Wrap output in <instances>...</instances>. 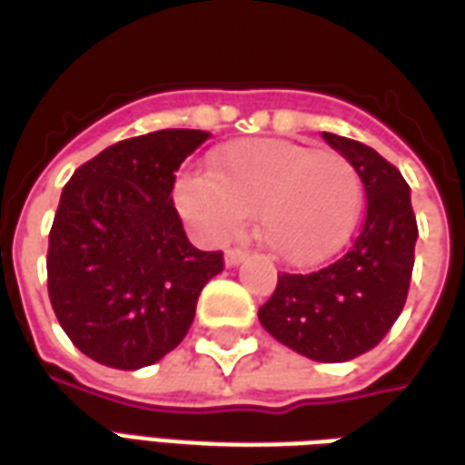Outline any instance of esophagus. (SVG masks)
Segmentation results:
<instances>
[{
	"instance_id": "1",
	"label": "esophagus",
	"mask_w": 465,
	"mask_h": 465,
	"mask_svg": "<svg viewBox=\"0 0 465 465\" xmlns=\"http://www.w3.org/2000/svg\"><path fill=\"white\" fill-rule=\"evenodd\" d=\"M245 255H248V252H245L242 248H227L225 250V262L230 265V268H232V265H240V262L245 260Z\"/></svg>"
}]
</instances>
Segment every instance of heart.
<instances>
[{"mask_svg":"<svg viewBox=\"0 0 465 465\" xmlns=\"http://www.w3.org/2000/svg\"><path fill=\"white\" fill-rule=\"evenodd\" d=\"M177 207L213 240L235 235L258 215V235L282 262L308 268L332 258L353 235L363 183L332 150L288 140H242L217 150L205 177L177 185Z\"/></svg>","mask_w":465,"mask_h":465,"instance_id":"obj_1","label":"heart"}]
</instances>
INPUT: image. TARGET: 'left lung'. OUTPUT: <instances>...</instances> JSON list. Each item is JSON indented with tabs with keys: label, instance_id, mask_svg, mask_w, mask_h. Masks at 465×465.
Segmentation results:
<instances>
[{
	"label": "left lung",
	"instance_id": "obj_1",
	"mask_svg": "<svg viewBox=\"0 0 465 465\" xmlns=\"http://www.w3.org/2000/svg\"><path fill=\"white\" fill-rule=\"evenodd\" d=\"M335 153L361 174L368 197L358 238L331 265L292 275L280 272L275 292L260 305L262 328L295 353L343 363L373 351L403 311L416 260L418 225L411 187L396 164L373 147L322 133Z\"/></svg>",
	"mask_w": 465,
	"mask_h": 465
}]
</instances>
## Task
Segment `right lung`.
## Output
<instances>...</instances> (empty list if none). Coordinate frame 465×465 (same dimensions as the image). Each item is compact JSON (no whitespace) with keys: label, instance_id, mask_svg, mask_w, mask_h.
<instances>
[{"label":"right lung","instance_id":"right-lung-1","mask_svg":"<svg viewBox=\"0 0 465 465\" xmlns=\"http://www.w3.org/2000/svg\"><path fill=\"white\" fill-rule=\"evenodd\" d=\"M203 130H160L102 150L74 170L49 230L47 291L69 341L120 371L157 363L185 338L223 250L187 240L174 173Z\"/></svg>","mask_w":465,"mask_h":465}]
</instances>
